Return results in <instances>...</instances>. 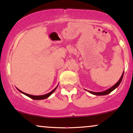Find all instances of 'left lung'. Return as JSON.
Listing matches in <instances>:
<instances>
[{"label": "left lung", "mask_w": 133, "mask_h": 133, "mask_svg": "<svg viewBox=\"0 0 133 133\" xmlns=\"http://www.w3.org/2000/svg\"><path fill=\"white\" fill-rule=\"evenodd\" d=\"M123 75H124V72L123 74H122V76H121V78L119 79V81H118L117 82L116 84H115L114 85H113L112 88H110V89H108V90H107V91H103V92H92V91H89L90 93L92 94V95H97V96H103V95H108L109 93H110L111 92H112V91H114V89H115V88H117V87L119 85V84H121V81H122V78H123Z\"/></svg>", "instance_id": "left-lung-1"}]
</instances>
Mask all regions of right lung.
Masks as SVG:
<instances>
[{
  "label": "right lung",
  "instance_id": "obj_1",
  "mask_svg": "<svg viewBox=\"0 0 133 133\" xmlns=\"http://www.w3.org/2000/svg\"><path fill=\"white\" fill-rule=\"evenodd\" d=\"M57 87H58V86H57ZM57 87L55 88V89H53L52 91H51V92H49V93L46 94V95H42V96H34V95H28V94L25 93V92H22V91H20V90H19V89H18V90H19V91H20L21 92H22L23 94H24V95H25L27 96H28V97H29V98H32V99H45V98H48V97H49V96H51V95H52V94L53 93L54 91H55V90H56V88H57Z\"/></svg>",
  "mask_w": 133,
  "mask_h": 133
}]
</instances>
